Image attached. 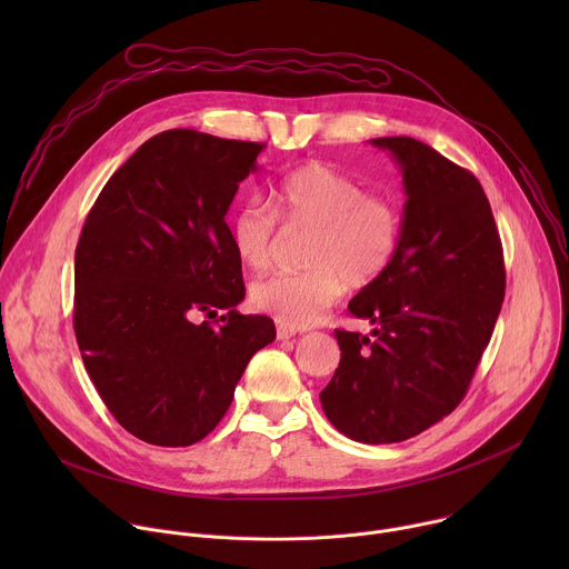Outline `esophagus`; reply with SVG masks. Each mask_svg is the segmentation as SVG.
Returning <instances> with one entry per match:
<instances>
[{
  "mask_svg": "<svg viewBox=\"0 0 569 569\" xmlns=\"http://www.w3.org/2000/svg\"><path fill=\"white\" fill-rule=\"evenodd\" d=\"M295 336H297V331H295V329H290V327H277V338H279L281 342L292 340Z\"/></svg>",
  "mask_w": 569,
  "mask_h": 569,
  "instance_id": "1",
  "label": "esophagus"
}]
</instances>
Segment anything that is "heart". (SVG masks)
Here are the masks:
<instances>
[{"label":"heart","instance_id":"obj_1","mask_svg":"<svg viewBox=\"0 0 569 569\" xmlns=\"http://www.w3.org/2000/svg\"><path fill=\"white\" fill-rule=\"evenodd\" d=\"M290 229H312L306 272L274 274L252 286V303L283 327L308 329L349 288L371 286L391 266L400 240V213L382 196L321 161L290 171L272 191V207L248 200L231 222L236 257L252 270L270 266L279 220Z\"/></svg>","mask_w":569,"mask_h":569}]
</instances>
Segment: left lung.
Returning a JSON list of instances; mask_svg holds the SVG:
<instances>
[{
  "instance_id": "obj_1",
  "label": "left lung",
  "mask_w": 569,
  "mask_h": 569,
  "mask_svg": "<svg viewBox=\"0 0 569 569\" xmlns=\"http://www.w3.org/2000/svg\"><path fill=\"white\" fill-rule=\"evenodd\" d=\"M402 173L391 266L351 301L371 336L336 331L340 367L321 389L327 419L360 443H398L448 417L489 347L505 301V259L477 178L412 137L369 141Z\"/></svg>"
}]
</instances>
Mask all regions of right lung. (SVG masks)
<instances>
[{"instance_id": "add662e5", "label": "right lung", "mask_w": 569, "mask_h": 569, "mask_svg": "<svg viewBox=\"0 0 569 569\" xmlns=\"http://www.w3.org/2000/svg\"><path fill=\"white\" fill-rule=\"evenodd\" d=\"M261 150L159 132L108 180L80 231L78 349L112 417L146 443L204 439L252 356L277 338L270 317L236 310L246 286L224 222ZM198 311L214 321L193 322Z\"/></svg>"}]
</instances>
